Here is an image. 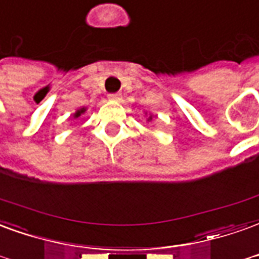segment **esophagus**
<instances>
[{
  "instance_id": "esophagus-1",
  "label": "esophagus",
  "mask_w": 259,
  "mask_h": 259,
  "mask_svg": "<svg viewBox=\"0 0 259 259\" xmlns=\"http://www.w3.org/2000/svg\"><path fill=\"white\" fill-rule=\"evenodd\" d=\"M109 99L110 101H120L121 99V95L120 94H109Z\"/></svg>"
}]
</instances>
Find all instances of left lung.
Here are the masks:
<instances>
[{"label":"left lung","mask_w":259,"mask_h":259,"mask_svg":"<svg viewBox=\"0 0 259 259\" xmlns=\"http://www.w3.org/2000/svg\"><path fill=\"white\" fill-rule=\"evenodd\" d=\"M150 118H152V117H149V120H150Z\"/></svg>","instance_id":"left-lung-1"}]
</instances>
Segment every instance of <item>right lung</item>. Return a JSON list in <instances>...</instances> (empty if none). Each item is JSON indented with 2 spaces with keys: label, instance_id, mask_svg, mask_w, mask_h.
<instances>
[{
  "label": "right lung",
  "instance_id": "1",
  "mask_svg": "<svg viewBox=\"0 0 259 259\" xmlns=\"http://www.w3.org/2000/svg\"><path fill=\"white\" fill-rule=\"evenodd\" d=\"M84 111H85V109H80V110H78V111H77V113H75L74 116H75V117H80L81 114L84 113Z\"/></svg>",
  "mask_w": 259,
  "mask_h": 259
}]
</instances>
